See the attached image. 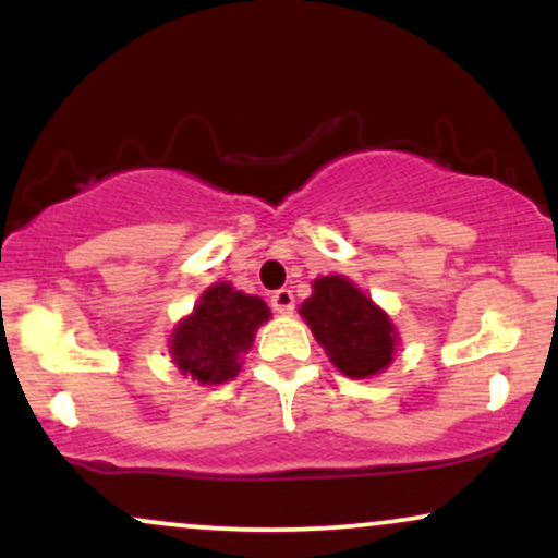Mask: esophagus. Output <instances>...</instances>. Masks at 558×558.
<instances>
[{
  "label": "esophagus",
  "instance_id": "esophagus-1",
  "mask_svg": "<svg viewBox=\"0 0 558 558\" xmlns=\"http://www.w3.org/2000/svg\"><path fill=\"white\" fill-rule=\"evenodd\" d=\"M270 304L278 315H291L293 306H296V299H293V293L288 288H280V291H275L270 296Z\"/></svg>",
  "mask_w": 558,
  "mask_h": 558
}]
</instances>
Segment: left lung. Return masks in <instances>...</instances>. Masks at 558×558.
Masks as SVG:
<instances>
[{"label": "left lung", "instance_id": "1", "mask_svg": "<svg viewBox=\"0 0 558 558\" xmlns=\"http://www.w3.org/2000/svg\"><path fill=\"white\" fill-rule=\"evenodd\" d=\"M299 315L338 373L351 380H367L393 364L399 349L393 319L345 275L315 278L312 296L299 306Z\"/></svg>", "mask_w": 558, "mask_h": 558}]
</instances>
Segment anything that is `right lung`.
I'll return each instance as SVG.
<instances>
[{"label":"right lung","mask_w":558,"mask_h":558,"mask_svg":"<svg viewBox=\"0 0 558 558\" xmlns=\"http://www.w3.org/2000/svg\"><path fill=\"white\" fill-rule=\"evenodd\" d=\"M270 319V306L259 296L215 283L198 296L194 312L178 319L170 332V356L178 373L220 386L241 373L243 354L252 349L259 325Z\"/></svg>","instance_id":"1"}]
</instances>
